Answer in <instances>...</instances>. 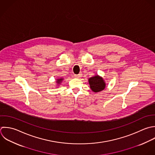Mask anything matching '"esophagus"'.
Returning <instances> with one entry per match:
<instances>
[{
	"mask_svg": "<svg viewBox=\"0 0 155 155\" xmlns=\"http://www.w3.org/2000/svg\"><path fill=\"white\" fill-rule=\"evenodd\" d=\"M81 74H77V75H74V77H75V78H80L81 77Z\"/></svg>",
	"mask_w": 155,
	"mask_h": 155,
	"instance_id": "esophagus-1",
	"label": "esophagus"
}]
</instances>
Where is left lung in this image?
Returning a JSON list of instances; mask_svg holds the SVG:
<instances>
[{"label": "left lung", "instance_id": "1", "mask_svg": "<svg viewBox=\"0 0 155 155\" xmlns=\"http://www.w3.org/2000/svg\"><path fill=\"white\" fill-rule=\"evenodd\" d=\"M89 83L91 90L94 92L102 91L106 87V83L103 78L98 75L89 78Z\"/></svg>", "mask_w": 155, "mask_h": 155}]
</instances>
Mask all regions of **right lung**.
Wrapping results in <instances>:
<instances>
[{"label":"right lung","mask_w":155,"mask_h":155,"mask_svg":"<svg viewBox=\"0 0 155 155\" xmlns=\"http://www.w3.org/2000/svg\"><path fill=\"white\" fill-rule=\"evenodd\" d=\"M63 78H58V79H57V83L58 84H60V83H61V82L63 81Z\"/></svg>","instance_id":"add662e5"}]
</instances>
